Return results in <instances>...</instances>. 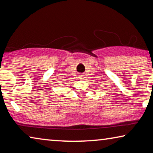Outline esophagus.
<instances>
[{"instance_id": "esophagus-1", "label": "esophagus", "mask_w": 153, "mask_h": 153, "mask_svg": "<svg viewBox=\"0 0 153 153\" xmlns=\"http://www.w3.org/2000/svg\"><path fill=\"white\" fill-rule=\"evenodd\" d=\"M79 78H80V79H82V78H83V76H82V75H79Z\"/></svg>"}]
</instances>
